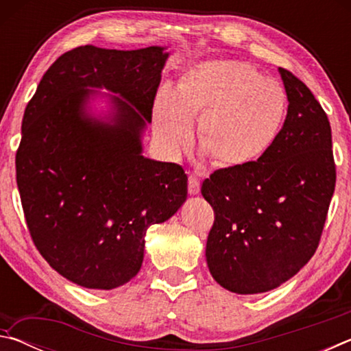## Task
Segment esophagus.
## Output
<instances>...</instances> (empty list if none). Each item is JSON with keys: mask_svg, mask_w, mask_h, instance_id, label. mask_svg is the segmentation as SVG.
I'll return each mask as SVG.
<instances>
[{"mask_svg": "<svg viewBox=\"0 0 351 351\" xmlns=\"http://www.w3.org/2000/svg\"><path fill=\"white\" fill-rule=\"evenodd\" d=\"M199 187H201V182H199L198 175L190 173L189 175V193L190 195H198Z\"/></svg>", "mask_w": 351, "mask_h": 351, "instance_id": "34e87169", "label": "esophagus"}]
</instances>
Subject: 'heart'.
Masks as SVG:
<instances>
[{"label": "heart", "mask_w": 351, "mask_h": 351, "mask_svg": "<svg viewBox=\"0 0 351 351\" xmlns=\"http://www.w3.org/2000/svg\"><path fill=\"white\" fill-rule=\"evenodd\" d=\"M288 112L283 86L247 63L193 64L153 102V133L165 152L180 153L198 118L195 139L221 169H243L268 154Z\"/></svg>", "instance_id": "b5f03b06"}]
</instances>
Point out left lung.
<instances>
[{
	"label": "left lung",
	"mask_w": 351,
	"mask_h": 351,
	"mask_svg": "<svg viewBox=\"0 0 351 351\" xmlns=\"http://www.w3.org/2000/svg\"><path fill=\"white\" fill-rule=\"evenodd\" d=\"M278 74L289 105L274 147L247 167L213 171L201 187L215 212L207 266L237 294L266 293L304 268L335 192L328 117L304 82L283 68Z\"/></svg>",
	"instance_id": "8db88e82"
}]
</instances>
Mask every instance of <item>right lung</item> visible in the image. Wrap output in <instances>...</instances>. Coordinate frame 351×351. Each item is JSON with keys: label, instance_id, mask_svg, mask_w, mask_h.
<instances>
[{"label": "right lung", "instance_id": "add662e5", "mask_svg": "<svg viewBox=\"0 0 351 351\" xmlns=\"http://www.w3.org/2000/svg\"><path fill=\"white\" fill-rule=\"evenodd\" d=\"M169 56L165 46L75 47L25 110L15 165L29 232L47 263L83 288L136 277L147 229L187 199L181 165L142 154Z\"/></svg>", "mask_w": 351, "mask_h": 351}]
</instances>
